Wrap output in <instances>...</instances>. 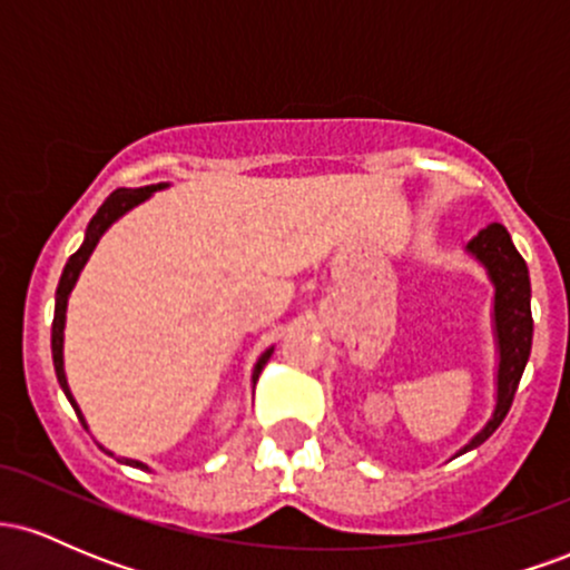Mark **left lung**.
I'll return each mask as SVG.
<instances>
[{
	"instance_id": "obj_1",
	"label": "left lung",
	"mask_w": 570,
	"mask_h": 570,
	"mask_svg": "<svg viewBox=\"0 0 570 570\" xmlns=\"http://www.w3.org/2000/svg\"><path fill=\"white\" fill-rule=\"evenodd\" d=\"M466 252L488 271L493 284V335L499 348V370H495V407L490 421L463 444L455 455L480 448L482 442L501 426L507 417L517 385L525 372L528 356H531L533 340V316H531V276H528L525 259L520 257L507 227L493 222L469 240Z\"/></svg>"
}]
</instances>
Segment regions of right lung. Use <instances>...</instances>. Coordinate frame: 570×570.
I'll use <instances>...</instances> for the list:
<instances>
[{
    "label": "right lung",
    "mask_w": 570,
    "mask_h": 570,
    "mask_svg": "<svg viewBox=\"0 0 570 570\" xmlns=\"http://www.w3.org/2000/svg\"><path fill=\"white\" fill-rule=\"evenodd\" d=\"M166 187H168L166 181H160V185H147V187H136V189H128V187L115 189V193L109 195V198L101 203V208H98V212L94 214V219H90L88 230H85L82 246L77 248L75 254H71L67 267H63V273H61V281H58V289H56V316H53V335H50V345H53L56 377H58V383H61L63 394H67L69 404H71V407H75L77 417H80V423H82L85 429H88V423H85L82 410L77 407L75 396H71L69 383H67V372H63V326H67L69 294H71V289H75L77 278H80L82 267H85V263H88V259H90V254H94V248H96L98 240H101V235L107 233L109 227H112L115 222L122 217V214H128L130 208L139 206V203H144V200L149 198V195L158 193V189H166ZM271 356H273V348H267V351H263V356L257 358V364H254V372H252V385H257L259 372H263V367H265L267 358H271ZM107 453H109V450H107ZM109 455H112V453H109ZM120 461L128 463V466L144 469V472H147V469H149L147 463L134 461V458H120Z\"/></svg>",
    "instance_id": "right-lung-1"
}]
</instances>
